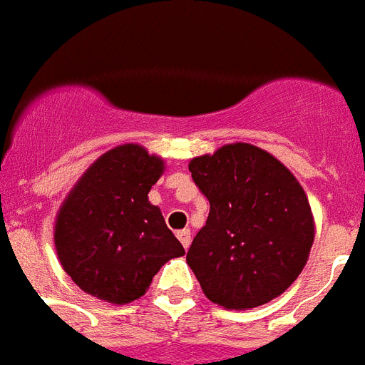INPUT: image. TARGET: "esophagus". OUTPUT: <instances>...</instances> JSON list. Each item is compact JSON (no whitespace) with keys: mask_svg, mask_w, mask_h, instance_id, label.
I'll list each match as a JSON object with an SVG mask.
<instances>
[{"mask_svg":"<svg viewBox=\"0 0 365 365\" xmlns=\"http://www.w3.org/2000/svg\"><path fill=\"white\" fill-rule=\"evenodd\" d=\"M178 239L180 242L183 244V248L187 250L191 246V231L189 229H182V231H178Z\"/></svg>","mask_w":365,"mask_h":365,"instance_id":"1","label":"esophagus"}]
</instances>
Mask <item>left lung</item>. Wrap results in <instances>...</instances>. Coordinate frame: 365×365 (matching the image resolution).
<instances>
[{"mask_svg": "<svg viewBox=\"0 0 365 365\" xmlns=\"http://www.w3.org/2000/svg\"><path fill=\"white\" fill-rule=\"evenodd\" d=\"M210 202L206 225L187 252L212 303L246 311L292 286L314 242V217L301 183L269 151L227 143L189 163Z\"/></svg>", "mask_w": 365, "mask_h": 365, "instance_id": "obj_1", "label": "left lung"}]
</instances>
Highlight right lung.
Masks as SVG:
<instances>
[{"instance_id":"add662e5","label":"right lung","mask_w":365,"mask_h":365,"mask_svg":"<svg viewBox=\"0 0 365 365\" xmlns=\"http://www.w3.org/2000/svg\"><path fill=\"white\" fill-rule=\"evenodd\" d=\"M165 160L138 143L106 151L60 206L54 246L71 280L96 299L126 305L142 297L159 269L185 250L148 193Z\"/></svg>"}]
</instances>
